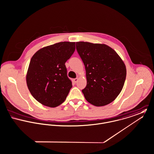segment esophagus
<instances>
[{
	"label": "esophagus",
	"mask_w": 154,
	"mask_h": 154,
	"mask_svg": "<svg viewBox=\"0 0 154 154\" xmlns=\"http://www.w3.org/2000/svg\"><path fill=\"white\" fill-rule=\"evenodd\" d=\"M78 80H79V78H75V79H74V83H77V81H78Z\"/></svg>",
	"instance_id": "esophagus-1"
}]
</instances>
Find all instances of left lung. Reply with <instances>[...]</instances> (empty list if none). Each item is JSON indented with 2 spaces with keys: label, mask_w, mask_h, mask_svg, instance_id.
<instances>
[{
  "label": "left lung",
  "mask_w": 154,
  "mask_h": 154,
  "mask_svg": "<svg viewBox=\"0 0 154 154\" xmlns=\"http://www.w3.org/2000/svg\"><path fill=\"white\" fill-rule=\"evenodd\" d=\"M84 63L87 85L82 90L88 102L96 106L112 102L121 92L126 77L125 65L109 46L104 44L76 42Z\"/></svg>",
  "instance_id": "1"
}]
</instances>
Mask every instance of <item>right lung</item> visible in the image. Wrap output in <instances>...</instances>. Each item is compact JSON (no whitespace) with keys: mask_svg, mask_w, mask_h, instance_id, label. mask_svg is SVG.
Segmentation results:
<instances>
[{"mask_svg":"<svg viewBox=\"0 0 154 154\" xmlns=\"http://www.w3.org/2000/svg\"><path fill=\"white\" fill-rule=\"evenodd\" d=\"M75 43H57L40 49L32 57L27 85L32 96L42 105L54 108L66 99L72 82L65 63L74 52Z\"/></svg>","mask_w":154,"mask_h":154,"instance_id":"obj_1","label":"right lung"}]
</instances>
